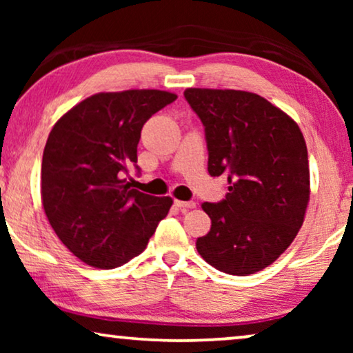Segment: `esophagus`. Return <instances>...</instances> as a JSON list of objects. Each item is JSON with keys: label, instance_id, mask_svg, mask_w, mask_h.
Returning a JSON list of instances; mask_svg holds the SVG:
<instances>
[{"label": "esophagus", "instance_id": "34e87169", "mask_svg": "<svg viewBox=\"0 0 353 353\" xmlns=\"http://www.w3.org/2000/svg\"><path fill=\"white\" fill-rule=\"evenodd\" d=\"M175 205L180 210H190V209H194L196 202L194 201H175Z\"/></svg>", "mask_w": 353, "mask_h": 353}]
</instances>
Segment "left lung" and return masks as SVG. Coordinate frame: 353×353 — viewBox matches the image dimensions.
I'll return each instance as SVG.
<instances>
[{
  "mask_svg": "<svg viewBox=\"0 0 353 353\" xmlns=\"http://www.w3.org/2000/svg\"><path fill=\"white\" fill-rule=\"evenodd\" d=\"M204 125L210 176L228 178L220 202H204L210 231L196 249L212 267L248 276L272 265L296 238L310 199V172L299 125L255 93L188 88Z\"/></svg>",
  "mask_w": 353,
  "mask_h": 353,
  "instance_id": "1",
  "label": "left lung"
}]
</instances>
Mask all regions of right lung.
<instances>
[{"label": "right lung", "instance_id": "obj_1", "mask_svg": "<svg viewBox=\"0 0 353 353\" xmlns=\"http://www.w3.org/2000/svg\"><path fill=\"white\" fill-rule=\"evenodd\" d=\"M176 94L128 90L90 96L62 115L48 137L41 199L50 223L81 262L115 268L146 249L172 197L133 190L143 125Z\"/></svg>", "mask_w": 353, "mask_h": 353}]
</instances>
